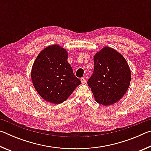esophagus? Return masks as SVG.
<instances>
[{
  "instance_id": "34e87169",
  "label": "esophagus",
  "mask_w": 151,
  "mask_h": 151,
  "mask_svg": "<svg viewBox=\"0 0 151 151\" xmlns=\"http://www.w3.org/2000/svg\"><path fill=\"white\" fill-rule=\"evenodd\" d=\"M81 83H83V84H85V83H86V79H85V77H83V78H81Z\"/></svg>"
}]
</instances>
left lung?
Masks as SVG:
<instances>
[{"label": "left lung", "mask_w": 151, "mask_h": 151, "mask_svg": "<svg viewBox=\"0 0 151 151\" xmlns=\"http://www.w3.org/2000/svg\"><path fill=\"white\" fill-rule=\"evenodd\" d=\"M94 73L88 80L96 103L109 106L119 101L129 87L131 73L123 56L104 47L94 56Z\"/></svg>", "instance_id": "obj_1"}]
</instances>
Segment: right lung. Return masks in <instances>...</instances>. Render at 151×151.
<instances>
[{
    "instance_id": "add662e5",
    "label": "right lung",
    "mask_w": 151,
    "mask_h": 151,
    "mask_svg": "<svg viewBox=\"0 0 151 151\" xmlns=\"http://www.w3.org/2000/svg\"><path fill=\"white\" fill-rule=\"evenodd\" d=\"M67 50L58 45H50L40 52L31 70L32 84L46 101L60 104L81 83L67 61Z\"/></svg>"
}]
</instances>
